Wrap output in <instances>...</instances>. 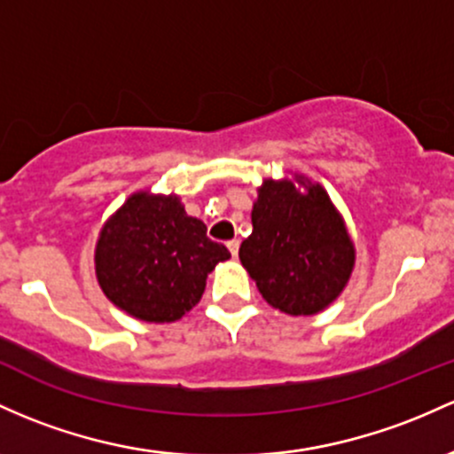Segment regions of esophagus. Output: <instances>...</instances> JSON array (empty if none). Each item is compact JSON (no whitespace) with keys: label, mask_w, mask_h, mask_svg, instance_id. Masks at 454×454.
<instances>
[{"label":"esophagus","mask_w":454,"mask_h":454,"mask_svg":"<svg viewBox=\"0 0 454 454\" xmlns=\"http://www.w3.org/2000/svg\"><path fill=\"white\" fill-rule=\"evenodd\" d=\"M226 246H228V250H231L232 256L237 258V254H239V241H237V239H232V241H228Z\"/></svg>","instance_id":"34e87169"}]
</instances>
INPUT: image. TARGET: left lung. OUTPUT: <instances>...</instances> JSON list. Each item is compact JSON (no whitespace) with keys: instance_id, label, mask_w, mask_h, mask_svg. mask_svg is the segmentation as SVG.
<instances>
[{"instance_id":"obj_1","label":"left lung","mask_w":454,"mask_h":454,"mask_svg":"<svg viewBox=\"0 0 454 454\" xmlns=\"http://www.w3.org/2000/svg\"><path fill=\"white\" fill-rule=\"evenodd\" d=\"M252 226L239 258L273 308L306 317L340 295L356 252L321 185H308L301 196L291 183L265 181L252 208Z\"/></svg>"}]
</instances>
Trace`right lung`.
<instances>
[{
    "label": "right lung",
    "mask_w": 454,
    "mask_h": 454,
    "mask_svg": "<svg viewBox=\"0 0 454 454\" xmlns=\"http://www.w3.org/2000/svg\"><path fill=\"white\" fill-rule=\"evenodd\" d=\"M228 258L178 198L136 193L103 226L94 261L103 293L121 310L170 323L200 301L207 276Z\"/></svg>",
    "instance_id": "right-lung-1"
}]
</instances>
